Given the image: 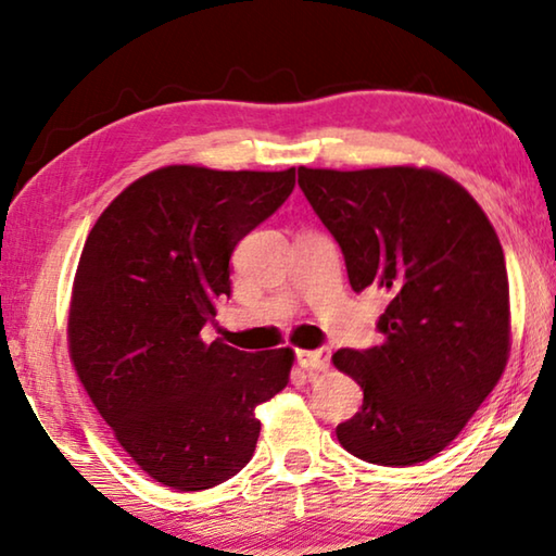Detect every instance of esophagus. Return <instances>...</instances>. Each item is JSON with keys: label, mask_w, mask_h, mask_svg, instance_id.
<instances>
[{"label": "esophagus", "mask_w": 556, "mask_h": 556, "mask_svg": "<svg viewBox=\"0 0 556 556\" xmlns=\"http://www.w3.org/2000/svg\"><path fill=\"white\" fill-rule=\"evenodd\" d=\"M298 363H301L305 370H328L330 365V350L318 348V350H298Z\"/></svg>", "instance_id": "obj_1"}]
</instances>
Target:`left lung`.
Segmentation results:
<instances>
[{"mask_svg":"<svg viewBox=\"0 0 556 556\" xmlns=\"http://www.w3.org/2000/svg\"><path fill=\"white\" fill-rule=\"evenodd\" d=\"M298 186L345 255L355 293L388 295L382 343L332 365L363 388L336 434L350 455L409 467L445 450L505 372V253L472 195L432 168H298Z\"/></svg>","mask_w":556,"mask_h":556,"instance_id":"left-lung-1","label":"left lung"}]
</instances>
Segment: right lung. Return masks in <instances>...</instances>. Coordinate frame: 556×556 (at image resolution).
Masks as SVG:
<instances>
[{"label": "right lung", "mask_w": 556, "mask_h": 556, "mask_svg": "<svg viewBox=\"0 0 556 556\" xmlns=\"http://www.w3.org/2000/svg\"><path fill=\"white\" fill-rule=\"evenodd\" d=\"M295 186L288 170L164 166L101 213L84 243L70 355L93 407L151 480L178 492L249 465L255 407L288 386L293 350L243 353L201 328L230 295V253Z\"/></svg>", "instance_id": "right-lung-1"}]
</instances>
